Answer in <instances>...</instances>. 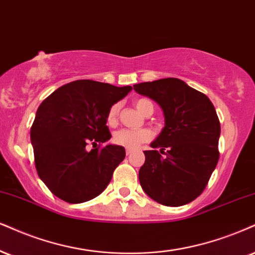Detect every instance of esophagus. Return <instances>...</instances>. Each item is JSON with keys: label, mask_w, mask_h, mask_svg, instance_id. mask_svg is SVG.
I'll list each match as a JSON object with an SVG mask.
<instances>
[{"label": "esophagus", "mask_w": 255, "mask_h": 255, "mask_svg": "<svg viewBox=\"0 0 255 255\" xmlns=\"http://www.w3.org/2000/svg\"><path fill=\"white\" fill-rule=\"evenodd\" d=\"M125 152H127V155L128 156V155H131V153L133 152V149H127L125 150Z\"/></svg>", "instance_id": "esophagus-1"}]
</instances>
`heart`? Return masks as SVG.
<instances>
[{"label":"heart","mask_w":255,"mask_h":255,"mask_svg":"<svg viewBox=\"0 0 255 255\" xmlns=\"http://www.w3.org/2000/svg\"><path fill=\"white\" fill-rule=\"evenodd\" d=\"M134 105L143 115L146 112L153 111V105L150 100L147 99H137ZM119 113V104H115L109 109L108 115H106V123L110 127H115L118 122ZM152 138V132L149 128H121L113 133V143L117 145L124 146L127 149H136L140 144L149 142Z\"/></svg>","instance_id":"1"}]
</instances>
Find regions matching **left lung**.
Masks as SVG:
<instances>
[{
    "label": "left lung",
    "instance_id": "obj_1",
    "mask_svg": "<svg viewBox=\"0 0 255 255\" xmlns=\"http://www.w3.org/2000/svg\"><path fill=\"white\" fill-rule=\"evenodd\" d=\"M133 89L155 100L164 115V128L150 144L152 150L144 151L139 183L147 196L164 206L189 203L204 190L219 161L221 128L214 105L177 78L136 84Z\"/></svg>",
    "mask_w": 255,
    "mask_h": 255
}]
</instances>
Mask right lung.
<instances>
[{
	"instance_id": "right-lung-1",
	"label": "right lung",
	"mask_w": 255,
	"mask_h": 255,
	"mask_svg": "<svg viewBox=\"0 0 255 255\" xmlns=\"http://www.w3.org/2000/svg\"><path fill=\"white\" fill-rule=\"evenodd\" d=\"M132 90L93 80L59 87L37 109L30 142L41 181L59 199L83 203L105 190L125 149L108 144L109 109ZM87 145L94 149L87 150Z\"/></svg>"
}]
</instances>
